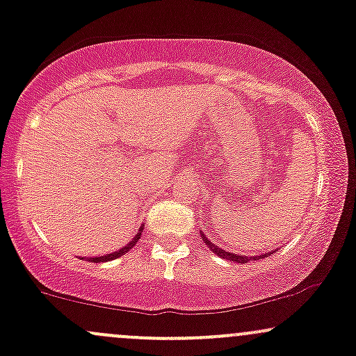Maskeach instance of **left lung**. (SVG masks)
<instances>
[{"mask_svg": "<svg viewBox=\"0 0 356 356\" xmlns=\"http://www.w3.org/2000/svg\"><path fill=\"white\" fill-rule=\"evenodd\" d=\"M201 233V238L202 241H204L206 245H208L209 250L213 253H216L218 257H221V259H226L229 261H235V264H247L250 260H260V259H265V257H270L275 250H272V252H267V253H261V255H253V257H248V255H238V253H232V252H226V250H222L220 247H216V243H213V241L208 240V235H204L202 232Z\"/></svg>", "mask_w": 356, "mask_h": 356, "instance_id": "1", "label": "left lung"}]
</instances>
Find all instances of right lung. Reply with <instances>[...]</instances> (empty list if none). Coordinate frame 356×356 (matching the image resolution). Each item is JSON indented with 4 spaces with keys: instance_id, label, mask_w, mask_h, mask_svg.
Listing matches in <instances>:
<instances>
[{
    "instance_id": "1",
    "label": "right lung",
    "mask_w": 356,
    "mask_h": 356,
    "mask_svg": "<svg viewBox=\"0 0 356 356\" xmlns=\"http://www.w3.org/2000/svg\"><path fill=\"white\" fill-rule=\"evenodd\" d=\"M143 228H145V226H140L138 228V233H136V235L131 238L130 240V243H127L124 245L123 248H120V250H116V252H113V253H106V255H103V257H89V259H86V260H89V261H95V264H99V261H109V260H115V259H118V257H121V255H124V253H128V250H131L135 247V243L136 241L140 240V236H142V232H143ZM83 260H84V257H83Z\"/></svg>"
}]
</instances>
